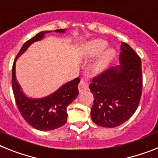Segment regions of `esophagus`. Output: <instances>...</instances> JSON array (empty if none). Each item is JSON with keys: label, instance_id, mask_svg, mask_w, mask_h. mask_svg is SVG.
<instances>
[{"label": "esophagus", "instance_id": "1", "mask_svg": "<svg viewBox=\"0 0 158 158\" xmlns=\"http://www.w3.org/2000/svg\"><path fill=\"white\" fill-rule=\"evenodd\" d=\"M88 89V83L87 82H86L85 80L81 79V81L79 84V92H82V91H84Z\"/></svg>", "mask_w": 158, "mask_h": 158}]
</instances>
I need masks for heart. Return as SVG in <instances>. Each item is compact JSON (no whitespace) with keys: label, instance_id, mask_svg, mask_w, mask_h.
Listing matches in <instances>:
<instances>
[{"label":"heart","instance_id":"1","mask_svg":"<svg viewBox=\"0 0 158 158\" xmlns=\"http://www.w3.org/2000/svg\"><path fill=\"white\" fill-rule=\"evenodd\" d=\"M108 46V42L103 39H95L90 41L85 45L83 51V56L85 59H91L97 56V60L93 65V71L96 74L103 72L112 63L116 57V50L112 48H108L103 50Z\"/></svg>","mask_w":158,"mask_h":158}]
</instances>
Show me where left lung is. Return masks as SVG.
Here are the masks:
<instances>
[{"mask_svg":"<svg viewBox=\"0 0 158 158\" xmlns=\"http://www.w3.org/2000/svg\"><path fill=\"white\" fill-rule=\"evenodd\" d=\"M120 63L92 79L94 95L91 117L101 127L115 128L134 114L142 91L141 60L133 49L121 42Z\"/></svg>","mask_w":158,"mask_h":158,"instance_id":"left-lung-1","label":"left lung"}]
</instances>
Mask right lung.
Segmentation results:
<instances>
[{
    "mask_svg": "<svg viewBox=\"0 0 158 158\" xmlns=\"http://www.w3.org/2000/svg\"><path fill=\"white\" fill-rule=\"evenodd\" d=\"M66 30H54L56 33H65ZM52 31H42L22 46L18 52L12 69V87L17 106L22 117L33 128L40 131H50L60 128L67 120V108L79 95L78 84L80 79L75 78L67 82L54 93L48 96L34 99L26 96L16 79V61L34 42L42 40L45 34Z\"/></svg>",
    "mask_w": 158,
    "mask_h": 158,
    "instance_id": "right-lung-1",
    "label": "right lung"
}]
</instances>
